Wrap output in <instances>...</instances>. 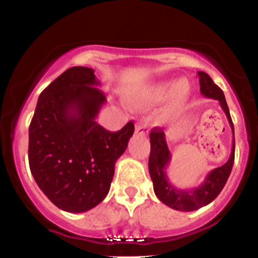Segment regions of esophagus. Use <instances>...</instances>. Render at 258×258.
Returning <instances> with one entry per match:
<instances>
[{"instance_id": "obj_1", "label": "esophagus", "mask_w": 258, "mask_h": 258, "mask_svg": "<svg viewBox=\"0 0 258 258\" xmlns=\"http://www.w3.org/2000/svg\"><path fill=\"white\" fill-rule=\"evenodd\" d=\"M136 135H148L149 128L146 123L140 122L136 124V130H135Z\"/></svg>"}]
</instances>
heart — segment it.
<instances>
[{"mask_svg":"<svg viewBox=\"0 0 258 258\" xmlns=\"http://www.w3.org/2000/svg\"><path fill=\"white\" fill-rule=\"evenodd\" d=\"M168 97L166 105L161 115L164 117L176 114L187 104L191 97V86L186 79H179L175 83L171 79L147 84L127 94V103L135 110H144L160 103Z\"/></svg>","mask_w":258,"mask_h":258,"instance_id":"heart-1","label":"heart"}]
</instances>
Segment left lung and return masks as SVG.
<instances>
[{
  "instance_id": "obj_1",
  "label": "left lung",
  "mask_w": 258,
  "mask_h": 258,
  "mask_svg": "<svg viewBox=\"0 0 258 258\" xmlns=\"http://www.w3.org/2000/svg\"><path fill=\"white\" fill-rule=\"evenodd\" d=\"M198 77H200L201 94L206 98L216 99L219 101L223 111L225 112L226 117H228L234 135V124L231 121L230 112H229V107L223 90L212 81V78L206 72L200 71ZM149 138H151V154H149L148 161L149 174H151V179L153 181L155 196L159 198L164 205L169 206L172 209H176V211L192 212L201 207H205L212 201L216 200L225 186L231 169H233L235 158V138L233 140L231 154L228 161L224 165L216 168L209 172L205 181L198 187L195 188H177L169 181L166 169L170 163L171 154L168 148V144H166L165 134L163 132V130L158 128V127L153 128Z\"/></svg>"
}]
</instances>
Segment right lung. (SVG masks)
<instances>
[{"label": "right lung", "mask_w": 258, "mask_h": 258, "mask_svg": "<svg viewBox=\"0 0 258 258\" xmlns=\"http://www.w3.org/2000/svg\"><path fill=\"white\" fill-rule=\"evenodd\" d=\"M94 70L71 67L45 88L29 126L34 180L62 211L83 213L106 197L115 163L135 132L132 121L110 132L95 118L106 98Z\"/></svg>", "instance_id": "1"}]
</instances>
